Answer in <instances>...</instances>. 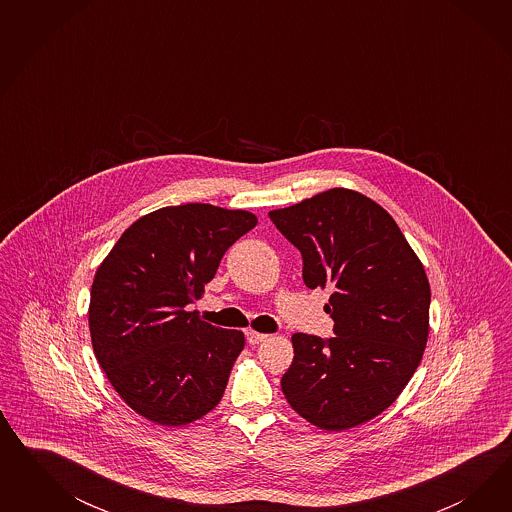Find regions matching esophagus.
Wrapping results in <instances>:
<instances>
[{"mask_svg": "<svg viewBox=\"0 0 512 512\" xmlns=\"http://www.w3.org/2000/svg\"><path fill=\"white\" fill-rule=\"evenodd\" d=\"M246 340L251 345H257V343H261V341L268 340V336L266 334H259V332H255V330H248L246 332Z\"/></svg>", "mask_w": 512, "mask_h": 512, "instance_id": "1", "label": "esophagus"}]
</instances>
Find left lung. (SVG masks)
I'll use <instances>...</instances> for the list:
<instances>
[{
    "instance_id": "1",
    "label": "left lung",
    "mask_w": 512,
    "mask_h": 512,
    "mask_svg": "<svg viewBox=\"0 0 512 512\" xmlns=\"http://www.w3.org/2000/svg\"><path fill=\"white\" fill-rule=\"evenodd\" d=\"M300 255L306 287L332 291L334 338L298 332L281 390L300 417L340 432L383 413L419 366L430 283L400 227L377 202L328 189L272 210Z\"/></svg>"
}]
</instances>
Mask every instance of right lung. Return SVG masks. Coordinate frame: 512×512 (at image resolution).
Segmentation results:
<instances>
[{
  "instance_id": "1",
  "label": "right lung",
  "mask_w": 512,
  "mask_h": 512,
  "mask_svg": "<svg viewBox=\"0 0 512 512\" xmlns=\"http://www.w3.org/2000/svg\"><path fill=\"white\" fill-rule=\"evenodd\" d=\"M255 225L246 210L167 206L137 219L97 268L93 353L144 419L182 426L221 400L244 334L201 321L187 306L216 276L225 251Z\"/></svg>"
}]
</instances>
